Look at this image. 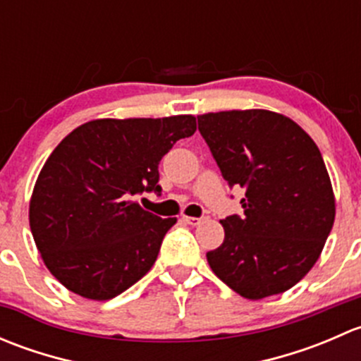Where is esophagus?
I'll list each match as a JSON object with an SVG mask.
<instances>
[{
    "instance_id": "1",
    "label": "esophagus",
    "mask_w": 361,
    "mask_h": 361,
    "mask_svg": "<svg viewBox=\"0 0 361 361\" xmlns=\"http://www.w3.org/2000/svg\"><path fill=\"white\" fill-rule=\"evenodd\" d=\"M181 220H183L185 224H188V225H192V227H195V225L202 224V220H204V218H195V216H181Z\"/></svg>"
}]
</instances>
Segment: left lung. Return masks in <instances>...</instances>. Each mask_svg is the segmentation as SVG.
<instances>
[{
  "label": "left lung",
  "mask_w": 361,
  "mask_h": 361,
  "mask_svg": "<svg viewBox=\"0 0 361 361\" xmlns=\"http://www.w3.org/2000/svg\"><path fill=\"white\" fill-rule=\"evenodd\" d=\"M197 122L228 187L246 190L245 214L221 220L225 239L207 251V264L245 298L286 292L316 264L336 218L318 147L274 111L206 113Z\"/></svg>",
  "instance_id": "obj_1"
}]
</instances>
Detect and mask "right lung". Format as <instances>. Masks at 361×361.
<instances>
[{
    "label": "right lung",
    "instance_id": "obj_1",
    "mask_svg": "<svg viewBox=\"0 0 361 361\" xmlns=\"http://www.w3.org/2000/svg\"><path fill=\"white\" fill-rule=\"evenodd\" d=\"M195 129L192 115L101 118L57 145L29 204L32 238L57 281L80 297L110 300L150 271L176 218L133 197L160 195V159Z\"/></svg>",
    "mask_w": 361,
    "mask_h": 361
}]
</instances>
